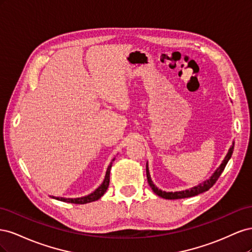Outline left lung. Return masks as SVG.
I'll use <instances>...</instances> for the list:
<instances>
[{
  "instance_id": "obj_1",
  "label": "left lung",
  "mask_w": 252,
  "mask_h": 252,
  "mask_svg": "<svg viewBox=\"0 0 252 252\" xmlns=\"http://www.w3.org/2000/svg\"><path fill=\"white\" fill-rule=\"evenodd\" d=\"M233 147H234V143L232 144V146L229 148V150H228V154L227 156L225 157L224 161L222 162V164L220 165L219 168L215 171V173H213L210 179L205 181L204 183H202V184L197 185L195 187H192L190 188L188 190H184V191H175V192H166V191H162L161 189H158L154 183H152L151 181V178H150V173H149V169H148V164H146V174H147V181H148V184L149 186L151 187V189L154 190V192L156 194H158V196L163 197V199H167V200H177V199H185V197H190V196H194V195H197L200 194L202 192H205L207 191V190H209L213 185L216 184V182L218 181V179L220 178V175L222 174V172L224 171L225 167L228 163V161H229L231 156H232V152H233Z\"/></svg>"
}]
</instances>
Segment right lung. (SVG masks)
<instances>
[{"mask_svg": "<svg viewBox=\"0 0 252 252\" xmlns=\"http://www.w3.org/2000/svg\"><path fill=\"white\" fill-rule=\"evenodd\" d=\"M112 161H114V158L112 159ZM111 164H112V162L108 166L107 171H106L105 179L101 184V186L97 187L94 191L91 192L90 194L82 196V197H77V199H66V197H59V196H51V197H53V199H56V200H59V201L66 202V203H72V204H87V203H91V202H94V201L98 200L106 192V190H107V188L109 186V179H110L109 175H110Z\"/></svg>", "mask_w": 252, "mask_h": 252, "instance_id": "obj_1", "label": "right lung"}]
</instances>
